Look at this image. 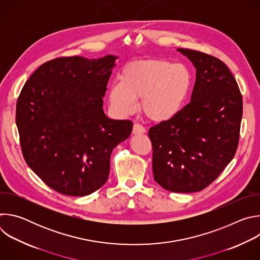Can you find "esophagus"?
Listing matches in <instances>:
<instances>
[{
  "instance_id": "1",
  "label": "esophagus",
  "mask_w": 260,
  "mask_h": 260,
  "mask_svg": "<svg viewBox=\"0 0 260 260\" xmlns=\"http://www.w3.org/2000/svg\"><path fill=\"white\" fill-rule=\"evenodd\" d=\"M146 129L143 125L139 124V123H135L134 127H133V134L134 135H141V134H145Z\"/></svg>"
}]
</instances>
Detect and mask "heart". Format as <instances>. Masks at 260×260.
<instances>
[{"instance_id":"heart-1","label":"heart","mask_w":260,"mask_h":260,"mask_svg":"<svg viewBox=\"0 0 260 260\" xmlns=\"http://www.w3.org/2000/svg\"><path fill=\"white\" fill-rule=\"evenodd\" d=\"M119 80L109 89L112 108L121 115H129L137 109L136 100L142 99L143 113L156 122L177 116L186 105L193 86V75L188 66L162 58L125 66Z\"/></svg>"}]
</instances>
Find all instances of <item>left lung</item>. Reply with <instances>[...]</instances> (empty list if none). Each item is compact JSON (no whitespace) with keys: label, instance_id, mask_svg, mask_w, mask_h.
I'll list each match as a JSON object with an SVG mask.
<instances>
[{"label":"left lung","instance_id":"left-lung-1","mask_svg":"<svg viewBox=\"0 0 260 260\" xmlns=\"http://www.w3.org/2000/svg\"><path fill=\"white\" fill-rule=\"evenodd\" d=\"M197 69L190 103L174 118L148 132L154 180L172 192L201 191L234 158L243 100L226 64L215 56L178 48Z\"/></svg>","mask_w":260,"mask_h":260}]
</instances>
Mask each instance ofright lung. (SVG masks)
Here are the masks:
<instances>
[{
    "label": "right lung",
    "mask_w": 260,
    "mask_h": 260,
    "mask_svg": "<svg viewBox=\"0 0 260 260\" xmlns=\"http://www.w3.org/2000/svg\"><path fill=\"white\" fill-rule=\"evenodd\" d=\"M117 56L58 57L37 69L16 104V125L27 166L53 190L88 196L107 182L114 148L131 120L106 116L103 98Z\"/></svg>",
    "instance_id": "right-lung-1"
}]
</instances>
